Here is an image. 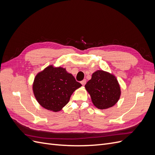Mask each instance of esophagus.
<instances>
[{"label": "esophagus", "mask_w": 155, "mask_h": 155, "mask_svg": "<svg viewBox=\"0 0 155 155\" xmlns=\"http://www.w3.org/2000/svg\"><path fill=\"white\" fill-rule=\"evenodd\" d=\"M86 82H87V80H86V79H83V80H82V81H81V85H85V84H86Z\"/></svg>", "instance_id": "esophagus-1"}]
</instances>
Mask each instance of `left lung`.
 <instances>
[{
    "mask_svg": "<svg viewBox=\"0 0 155 155\" xmlns=\"http://www.w3.org/2000/svg\"><path fill=\"white\" fill-rule=\"evenodd\" d=\"M85 87L94 105L101 110L114 106L121 96L120 86L116 76L104 70L94 72Z\"/></svg>",
    "mask_w": 155,
    "mask_h": 155,
    "instance_id": "8db88e82",
    "label": "left lung"
}]
</instances>
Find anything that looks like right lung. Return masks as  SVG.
I'll return each mask as SVG.
<instances>
[{"mask_svg": "<svg viewBox=\"0 0 155 155\" xmlns=\"http://www.w3.org/2000/svg\"><path fill=\"white\" fill-rule=\"evenodd\" d=\"M81 87L66 69L49 65L36 75L32 88L37 102L56 112L68 104L72 93Z\"/></svg>", "mask_w": 155, "mask_h": 155, "instance_id": "add662e5", "label": "right lung"}]
</instances>
